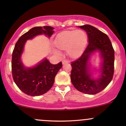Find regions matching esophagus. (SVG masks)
Wrapping results in <instances>:
<instances>
[{
  "mask_svg": "<svg viewBox=\"0 0 126 126\" xmlns=\"http://www.w3.org/2000/svg\"><path fill=\"white\" fill-rule=\"evenodd\" d=\"M68 62H69V61L67 60H63L62 61V63H63V64H65V63H68Z\"/></svg>",
  "mask_w": 126,
  "mask_h": 126,
  "instance_id": "esophagus-1",
  "label": "esophagus"
}]
</instances>
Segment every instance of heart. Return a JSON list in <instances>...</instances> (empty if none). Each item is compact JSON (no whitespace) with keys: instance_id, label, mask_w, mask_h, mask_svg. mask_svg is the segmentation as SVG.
Wrapping results in <instances>:
<instances>
[{"instance_id":"obj_1","label":"heart","mask_w":126,"mask_h":126,"mask_svg":"<svg viewBox=\"0 0 126 126\" xmlns=\"http://www.w3.org/2000/svg\"><path fill=\"white\" fill-rule=\"evenodd\" d=\"M87 36L82 30L65 31L60 33L55 39L58 49L68 50L69 56L76 57L82 53L87 44Z\"/></svg>"}]
</instances>
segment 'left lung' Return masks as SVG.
<instances>
[{
    "label": "left lung",
    "instance_id": "1",
    "mask_svg": "<svg viewBox=\"0 0 126 126\" xmlns=\"http://www.w3.org/2000/svg\"><path fill=\"white\" fill-rule=\"evenodd\" d=\"M87 32L88 44L82 54L76 60L71 62V80L78 91L88 94L101 92L110 83L114 74L115 51L109 36L94 27L90 25L80 26ZM100 51L103 57L101 76L94 79L91 77L87 63L93 53Z\"/></svg>",
    "mask_w": 126,
    "mask_h": 126
}]
</instances>
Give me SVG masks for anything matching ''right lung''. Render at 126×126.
Listing matches in <instances>:
<instances>
[{
	"label": "right lung",
	"mask_w": 126,
	"mask_h": 126,
	"mask_svg": "<svg viewBox=\"0 0 126 126\" xmlns=\"http://www.w3.org/2000/svg\"><path fill=\"white\" fill-rule=\"evenodd\" d=\"M54 29L50 26L35 27L22 35L15 44L11 60L13 78L17 87L29 96H40L47 92L53 86L62 63L53 64L46 58L36 66L25 68L21 60L24 44L27 39L38 35L44 34L50 37L54 32Z\"/></svg>",
	"instance_id": "right-lung-1"
}]
</instances>
